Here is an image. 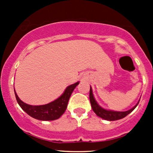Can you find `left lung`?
<instances>
[{"instance_id": "8db88e82", "label": "left lung", "mask_w": 153, "mask_h": 153, "mask_svg": "<svg viewBox=\"0 0 153 153\" xmlns=\"http://www.w3.org/2000/svg\"><path fill=\"white\" fill-rule=\"evenodd\" d=\"M89 101H90L91 106H92V110L94 111L95 114L98 115L100 118H103L104 120H107V121H116V120L121 119V118L126 117L128 114L130 113L131 112L135 109V108L138 106V103L135 106L132 108V109H129L127 111H124V112H118V111H112V110H108L105 109L104 108L101 107V106L98 105L97 101H95V98L92 94V88L90 86V90H89Z\"/></svg>"}]
</instances>
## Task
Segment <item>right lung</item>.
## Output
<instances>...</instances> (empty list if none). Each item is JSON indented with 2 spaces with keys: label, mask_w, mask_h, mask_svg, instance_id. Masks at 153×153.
I'll use <instances>...</instances> for the list:
<instances>
[{
  "label": "right lung",
  "mask_w": 153,
  "mask_h": 153,
  "mask_svg": "<svg viewBox=\"0 0 153 153\" xmlns=\"http://www.w3.org/2000/svg\"><path fill=\"white\" fill-rule=\"evenodd\" d=\"M78 84L79 81L67 86L64 93L59 98L44 105L32 106L23 102L18 98L15 90V98L21 109L25 111L31 117L41 121H53L59 118L64 113L67 107L69 98Z\"/></svg>",
  "instance_id": "add662e5"
}]
</instances>
